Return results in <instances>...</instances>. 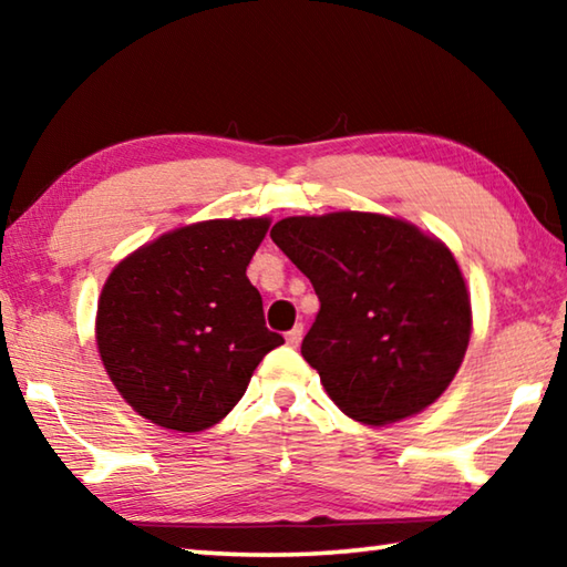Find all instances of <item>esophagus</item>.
<instances>
[{"instance_id": "34e87169", "label": "esophagus", "mask_w": 567, "mask_h": 567, "mask_svg": "<svg viewBox=\"0 0 567 567\" xmlns=\"http://www.w3.org/2000/svg\"><path fill=\"white\" fill-rule=\"evenodd\" d=\"M302 334H305V330H302V324H297V328H292L290 332L285 334V340H287V344H290V348H297V344L302 342Z\"/></svg>"}]
</instances>
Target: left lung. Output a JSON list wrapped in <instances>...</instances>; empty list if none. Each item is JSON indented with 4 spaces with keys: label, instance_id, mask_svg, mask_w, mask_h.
<instances>
[{
    "label": "left lung",
    "instance_id": "1",
    "mask_svg": "<svg viewBox=\"0 0 567 567\" xmlns=\"http://www.w3.org/2000/svg\"><path fill=\"white\" fill-rule=\"evenodd\" d=\"M270 237L320 297L302 358L344 415L382 427L443 395L473 332L465 277L443 239L354 209L285 217Z\"/></svg>",
    "mask_w": 567,
    "mask_h": 567
}]
</instances>
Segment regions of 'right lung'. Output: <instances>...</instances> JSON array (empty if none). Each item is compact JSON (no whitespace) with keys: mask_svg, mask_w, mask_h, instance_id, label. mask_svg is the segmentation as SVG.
I'll return each instance as SVG.
<instances>
[{"mask_svg":"<svg viewBox=\"0 0 567 567\" xmlns=\"http://www.w3.org/2000/svg\"><path fill=\"white\" fill-rule=\"evenodd\" d=\"M270 217L175 227L114 265L97 300L94 340L112 385L157 427L217 425L282 334L265 328L247 265Z\"/></svg>","mask_w":567,"mask_h":567,"instance_id":"obj_1","label":"right lung"}]
</instances>
